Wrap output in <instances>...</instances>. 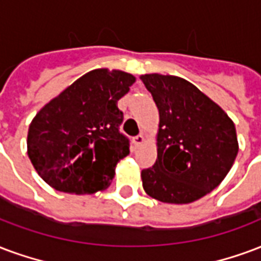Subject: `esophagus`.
<instances>
[{
	"instance_id": "esophagus-1",
	"label": "esophagus",
	"mask_w": 261,
	"mask_h": 261,
	"mask_svg": "<svg viewBox=\"0 0 261 261\" xmlns=\"http://www.w3.org/2000/svg\"><path fill=\"white\" fill-rule=\"evenodd\" d=\"M144 142H145V137H144V134H138V136L133 138V144L136 146L142 145Z\"/></svg>"
}]
</instances>
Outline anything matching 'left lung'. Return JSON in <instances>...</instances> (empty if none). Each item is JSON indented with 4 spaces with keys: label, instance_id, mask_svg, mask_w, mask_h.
<instances>
[{
    "label": "left lung",
    "instance_id": "left-lung-1",
    "mask_svg": "<svg viewBox=\"0 0 261 261\" xmlns=\"http://www.w3.org/2000/svg\"><path fill=\"white\" fill-rule=\"evenodd\" d=\"M159 109L158 159L141 173L149 196L191 203L225 178L238 153L232 120L209 96L181 77L144 74Z\"/></svg>",
    "mask_w": 261,
    "mask_h": 261
}]
</instances>
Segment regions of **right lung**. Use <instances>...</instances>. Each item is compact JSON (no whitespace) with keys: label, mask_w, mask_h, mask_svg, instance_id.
<instances>
[{"label":"right lung","mask_w":261,"mask_h":261,"mask_svg":"<svg viewBox=\"0 0 261 261\" xmlns=\"http://www.w3.org/2000/svg\"><path fill=\"white\" fill-rule=\"evenodd\" d=\"M136 77L95 69L38 112L29 127L28 155L48 185L67 194H95L111 185L117 162L130 153L117 101Z\"/></svg>","instance_id":"1"}]
</instances>
